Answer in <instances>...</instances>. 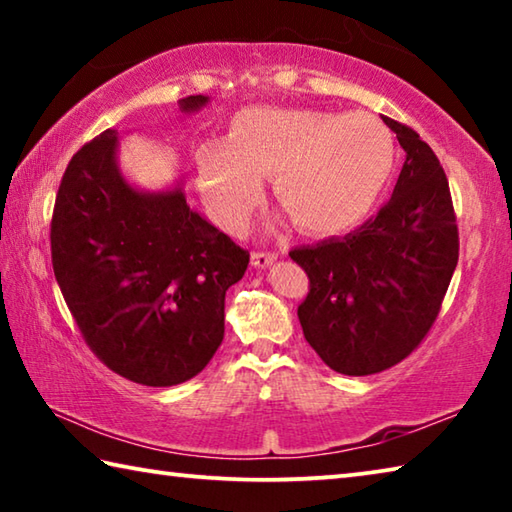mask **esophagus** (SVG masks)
Here are the masks:
<instances>
[{
	"instance_id": "obj_1",
	"label": "esophagus",
	"mask_w": 512,
	"mask_h": 512,
	"mask_svg": "<svg viewBox=\"0 0 512 512\" xmlns=\"http://www.w3.org/2000/svg\"><path fill=\"white\" fill-rule=\"evenodd\" d=\"M273 259H277L275 253H264V250H255V253H253V266L264 268V266L271 264Z\"/></svg>"
}]
</instances>
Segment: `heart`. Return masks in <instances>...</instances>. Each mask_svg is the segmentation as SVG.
I'll list each match as a JSON object with an SVG mask.
<instances>
[{
  "label": "heart",
  "mask_w": 512,
  "mask_h": 512,
  "mask_svg": "<svg viewBox=\"0 0 512 512\" xmlns=\"http://www.w3.org/2000/svg\"><path fill=\"white\" fill-rule=\"evenodd\" d=\"M198 185L216 223L239 230L273 178L277 203L298 230L334 235L366 216L391 180L395 142L370 112L246 108L228 142L196 153Z\"/></svg>",
  "instance_id": "b5f03b06"
}]
</instances>
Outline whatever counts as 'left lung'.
Returning a JSON list of instances; mask_svg holds the SVG:
<instances>
[{
    "label": "left lung",
    "instance_id": "8db88e82",
    "mask_svg": "<svg viewBox=\"0 0 512 512\" xmlns=\"http://www.w3.org/2000/svg\"><path fill=\"white\" fill-rule=\"evenodd\" d=\"M406 153L391 201L341 239L293 248L309 293L305 339L341 375H375L409 357L431 325L458 264V228L443 167L413 128L381 117Z\"/></svg>",
    "mask_w": 512,
    "mask_h": 512
}]
</instances>
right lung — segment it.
I'll use <instances>...</instances> for the list:
<instances>
[{
	"mask_svg": "<svg viewBox=\"0 0 512 512\" xmlns=\"http://www.w3.org/2000/svg\"><path fill=\"white\" fill-rule=\"evenodd\" d=\"M207 97L180 99L194 112ZM248 250L189 210L183 189L140 192L117 167V131L74 153L51 216V264L90 350L142 386L196 377L223 341L225 291Z\"/></svg>",
	"mask_w": 512,
	"mask_h": 512,
	"instance_id": "add662e5",
	"label": "right lung"
}]
</instances>
